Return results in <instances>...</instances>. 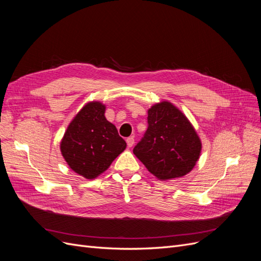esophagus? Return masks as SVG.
<instances>
[{
  "label": "esophagus",
  "mask_w": 261,
  "mask_h": 261,
  "mask_svg": "<svg viewBox=\"0 0 261 261\" xmlns=\"http://www.w3.org/2000/svg\"><path fill=\"white\" fill-rule=\"evenodd\" d=\"M126 143H127V146L130 148L134 146V143H135V139H134V137H128L127 139H126Z\"/></svg>",
  "instance_id": "obj_1"
}]
</instances>
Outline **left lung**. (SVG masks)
Returning <instances> with one entry per match:
<instances>
[{
	"instance_id": "left-lung-1",
	"label": "left lung",
	"mask_w": 261,
	"mask_h": 261,
	"mask_svg": "<svg viewBox=\"0 0 261 261\" xmlns=\"http://www.w3.org/2000/svg\"><path fill=\"white\" fill-rule=\"evenodd\" d=\"M202 144L186 115L164 100L148 110V128L133 152L160 180L183 177L199 160Z\"/></svg>"
}]
</instances>
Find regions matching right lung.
<instances>
[{"mask_svg":"<svg viewBox=\"0 0 261 261\" xmlns=\"http://www.w3.org/2000/svg\"><path fill=\"white\" fill-rule=\"evenodd\" d=\"M105 113L102 102L86 103L68 124L60 144L68 167L87 179L101 175L126 148L125 140Z\"/></svg>","mask_w":261,"mask_h":261,"instance_id":"add662e5","label":"right lung"}]
</instances>
